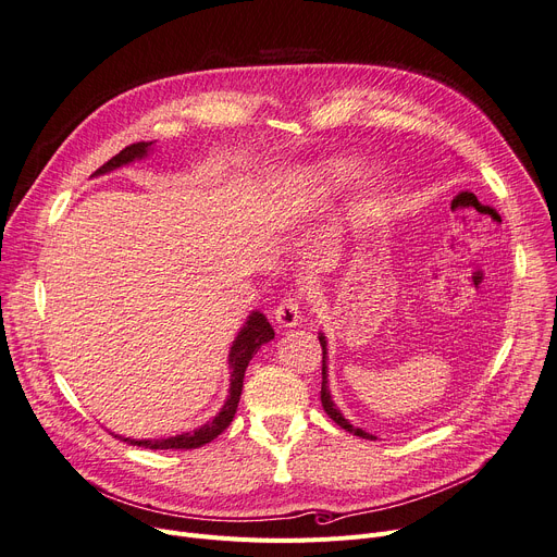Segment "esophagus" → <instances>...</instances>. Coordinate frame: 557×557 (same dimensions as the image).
Here are the masks:
<instances>
[{"label":"esophagus","mask_w":557,"mask_h":557,"mask_svg":"<svg viewBox=\"0 0 557 557\" xmlns=\"http://www.w3.org/2000/svg\"><path fill=\"white\" fill-rule=\"evenodd\" d=\"M302 307H300V300L298 298H294V296H288V298H284L277 307H275V323H277V327H296L298 325V320H300V311Z\"/></svg>","instance_id":"esophagus-1"}]
</instances>
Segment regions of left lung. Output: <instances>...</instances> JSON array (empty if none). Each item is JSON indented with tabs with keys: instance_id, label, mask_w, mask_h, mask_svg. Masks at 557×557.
Instances as JSON below:
<instances>
[{
	"instance_id": "obj_1",
	"label": "left lung",
	"mask_w": 557,
	"mask_h": 557,
	"mask_svg": "<svg viewBox=\"0 0 557 557\" xmlns=\"http://www.w3.org/2000/svg\"><path fill=\"white\" fill-rule=\"evenodd\" d=\"M318 341H320V345H323V386H320V401H323L325 413H327L341 429H345V431H349V433H355V435H359V437H366V441H376V437H374L372 433H366L363 429H357V426L349 424V422L343 418V413L336 408V404H334V399H332V393H330V384H327V338H325V334H318Z\"/></svg>"
}]
</instances>
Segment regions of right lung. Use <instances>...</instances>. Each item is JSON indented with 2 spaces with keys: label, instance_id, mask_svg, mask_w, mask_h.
I'll list each match as a JSON object with an SVG mask.
<instances>
[{
  "label": "right lung",
  "instance_id": "right-lung-1",
  "mask_svg": "<svg viewBox=\"0 0 557 557\" xmlns=\"http://www.w3.org/2000/svg\"><path fill=\"white\" fill-rule=\"evenodd\" d=\"M153 141H137L126 146L122 153H116L112 160H108L101 169H97L92 173L95 175H103L110 173L120 166H126L135 160L146 158V153L151 151ZM275 338V332L271 327V323L267 320L261 311H252L246 320V325L242 327V332L237 334V338L232 341L230 347V355H227V366H230V395L223 404L221 411L210 420L205 422L202 426L181 433V435H171V437H160V441H133V437H122V435H114L120 437V441L128 443V445H137V447H146V449H198L202 445L212 443L214 437H219L232 422L234 413H237V406H239V397H242V388H244V374L246 368L250 363V359L257 355V349Z\"/></svg>",
  "mask_w": 557,
  "mask_h": 557
}]
</instances>
